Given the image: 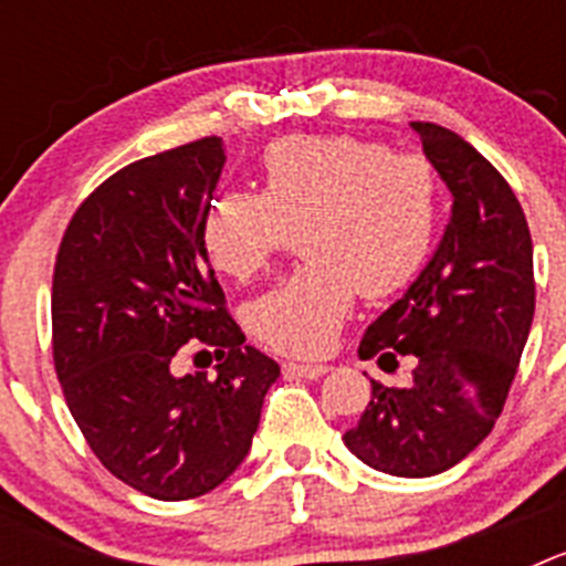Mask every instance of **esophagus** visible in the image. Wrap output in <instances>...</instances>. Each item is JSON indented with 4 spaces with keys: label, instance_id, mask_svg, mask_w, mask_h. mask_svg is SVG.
Returning a JSON list of instances; mask_svg holds the SVG:
<instances>
[{
    "label": "esophagus",
    "instance_id": "34e87169",
    "mask_svg": "<svg viewBox=\"0 0 566 566\" xmlns=\"http://www.w3.org/2000/svg\"><path fill=\"white\" fill-rule=\"evenodd\" d=\"M289 377H303V379H317L323 374H328V365L319 363H289L286 365Z\"/></svg>",
    "mask_w": 566,
    "mask_h": 566
}]
</instances>
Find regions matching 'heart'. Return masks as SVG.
Instances as JSON below:
<instances>
[{
	"mask_svg": "<svg viewBox=\"0 0 566 566\" xmlns=\"http://www.w3.org/2000/svg\"><path fill=\"white\" fill-rule=\"evenodd\" d=\"M300 232L297 272L260 294L249 328L294 357H317L357 292L388 297L411 283L437 234V172L422 155L354 135H292L263 153V189L221 195L201 238L214 269L249 280Z\"/></svg>",
	"mask_w": 566,
	"mask_h": 566,
	"instance_id": "1",
	"label": "heart"
}]
</instances>
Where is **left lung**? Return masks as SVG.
I'll return each instance as SVG.
<instances>
[{
    "label": "left lung",
    "mask_w": 566,
    "mask_h": 566,
    "mask_svg": "<svg viewBox=\"0 0 566 566\" xmlns=\"http://www.w3.org/2000/svg\"><path fill=\"white\" fill-rule=\"evenodd\" d=\"M451 189V221L408 292L365 328L359 357L382 368L413 354L405 388L371 379V402L345 448L368 468L422 479L462 462L496 424L527 343L536 283L522 203L462 135L411 122Z\"/></svg>",
    "instance_id": "8db88e82"
}]
</instances>
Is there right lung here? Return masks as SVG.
<instances>
[{"label": "right lung", "instance_id": "right-lung-1", "mask_svg": "<svg viewBox=\"0 0 566 566\" xmlns=\"http://www.w3.org/2000/svg\"><path fill=\"white\" fill-rule=\"evenodd\" d=\"M223 138L149 155L76 209L53 272V363L98 462L144 496L184 502L232 476L280 377L229 317L201 227ZM221 353L219 377L178 378L180 345Z\"/></svg>", "mask_w": 566, "mask_h": 566}]
</instances>
